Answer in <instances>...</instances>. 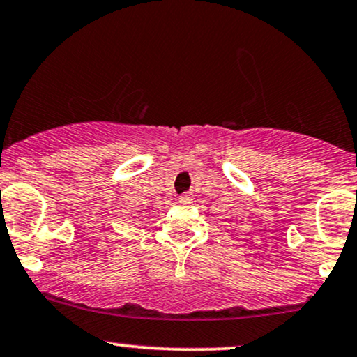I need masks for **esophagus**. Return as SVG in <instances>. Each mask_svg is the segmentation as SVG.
Here are the masks:
<instances>
[{
    "mask_svg": "<svg viewBox=\"0 0 357 357\" xmlns=\"http://www.w3.org/2000/svg\"><path fill=\"white\" fill-rule=\"evenodd\" d=\"M178 199H179V203H181V204H191L192 203V192L191 191L183 192V195L179 196Z\"/></svg>",
    "mask_w": 357,
    "mask_h": 357,
    "instance_id": "1",
    "label": "esophagus"
}]
</instances>
